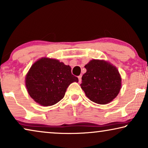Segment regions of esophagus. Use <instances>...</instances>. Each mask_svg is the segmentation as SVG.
Masks as SVG:
<instances>
[{
  "mask_svg": "<svg viewBox=\"0 0 148 148\" xmlns=\"http://www.w3.org/2000/svg\"><path fill=\"white\" fill-rule=\"evenodd\" d=\"M78 80H79V82H81L82 81V75H80V76H78Z\"/></svg>",
  "mask_w": 148,
  "mask_h": 148,
  "instance_id": "1",
  "label": "esophagus"
}]
</instances>
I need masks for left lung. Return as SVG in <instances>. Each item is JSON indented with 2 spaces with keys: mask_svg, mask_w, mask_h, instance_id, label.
Instances as JSON below:
<instances>
[{
  "mask_svg": "<svg viewBox=\"0 0 148 148\" xmlns=\"http://www.w3.org/2000/svg\"><path fill=\"white\" fill-rule=\"evenodd\" d=\"M86 72L82 77V89L90 100L106 104L118 96L122 78L116 66L105 60H90L84 66Z\"/></svg>",
  "mask_w": 148,
  "mask_h": 148,
  "instance_id": "8db88e82",
  "label": "left lung"
}]
</instances>
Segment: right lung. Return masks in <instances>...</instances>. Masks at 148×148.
<instances>
[{
	"mask_svg": "<svg viewBox=\"0 0 148 148\" xmlns=\"http://www.w3.org/2000/svg\"><path fill=\"white\" fill-rule=\"evenodd\" d=\"M74 82H78V78L72 74L70 66L48 58H42L33 64L25 78L30 96L43 106L60 101Z\"/></svg>",
	"mask_w": 148,
	"mask_h": 148,
	"instance_id": "add662e5",
	"label": "right lung"
}]
</instances>
